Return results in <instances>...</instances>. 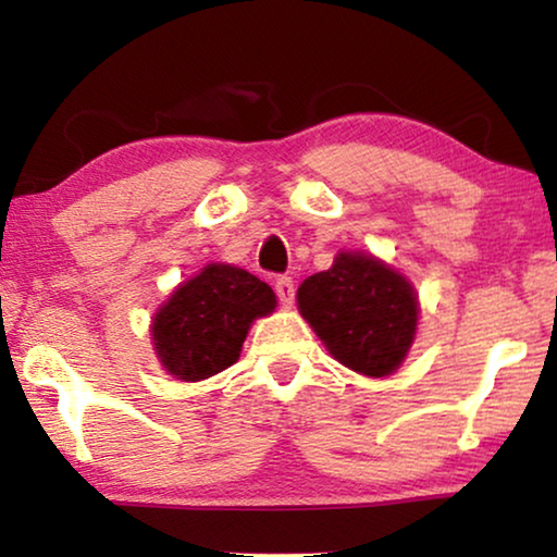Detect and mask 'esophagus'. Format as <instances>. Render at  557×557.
Segmentation results:
<instances>
[{"label":"esophagus","instance_id":"34e87169","mask_svg":"<svg viewBox=\"0 0 557 557\" xmlns=\"http://www.w3.org/2000/svg\"><path fill=\"white\" fill-rule=\"evenodd\" d=\"M294 294H296V288H294L292 278H288V276L276 278V296L281 299V304H284V307H292Z\"/></svg>","mask_w":557,"mask_h":557}]
</instances>
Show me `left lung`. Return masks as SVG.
Returning a JSON list of instances; mask_svg holds the SVG:
<instances>
[{
  "mask_svg": "<svg viewBox=\"0 0 557 557\" xmlns=\"http://www.w3.org/2000/svg\"><path fill=\"white\" fill-rule=\"evenodd\" d=\"M296 299L334 360L360 375H391L416 339L413 286L375 256L337 253L330 271L304 281Z\"/></svg>",
  "mask_w": 557,
  "mask_h": 557,
  "instance_id": "left-lung-1",
  "label": "left lung"
}]
</instances>
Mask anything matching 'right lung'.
I'll return each instance as SVG.
<instances>
[{
    "mask_svg": "<svg viewBox=\"0 0 557 557\" xmlns=\"http://www.w3.org/2000/svg\"><path fill=\"white\" fill-rule=\"evenodd\" d=\"M276 309V294L253 273L210 263L174 288L151 322L162 368L185 383L212 377L238 362L253 319Z\"/></svg>",
    "mask_w": 557,
    "mask_h": 557,
    "instance_id": "1",
    "label": "right lung"
}]
</instances>
